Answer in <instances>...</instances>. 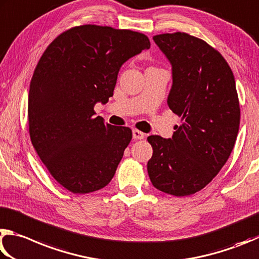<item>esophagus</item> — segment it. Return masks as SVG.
<instances>
[{
    "instance_id": "1",
    "label": "esophagus",
    "mask_w": 259,
    "mask_h": 259,
    "mask_svg": "<svg viewBox=\"0 0 259 259\" xmlns=\"http://www.w3.org/2000/svg\"><path fill=\"white\" fill-rule=\"evenodd\" d=\"M133 138L135 140H142V139L146 138V134L141 132V131H139V130H133Z\"/></svg>"
}]
</instances>
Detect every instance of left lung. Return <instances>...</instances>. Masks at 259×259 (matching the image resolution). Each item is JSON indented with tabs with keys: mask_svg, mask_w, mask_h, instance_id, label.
<instances>
[{
	"mask_svg": "<svg viewBox=\"0 0 259 259\" xmlns=\"http://www.w3.org/2000/svg\"><path fill=\"white\" fill-rule=\"evenodd\" d=\"M171 65L167 103L181 117L171 139L148 137L153 187L175 197L206 187L229 159L238 137L240 106L233 72L223 56L187 33L153 36Z\"/></svg>",
	"mask_w": 259,
	"mask_h": 259,
	"instance_id": "left-lung-1",
	"label": "left lung"
}]
</instances>
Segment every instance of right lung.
I'll use <instances>...</instances> for the list:
<instances>
[{
	"mask_svg": "<svg viewBox=\"0 0 259 259\" xmlns=\"http://www.w3.org/2000/svg\"><path fill=\"white\" fill-rule=\"evenodd\" d=\"M149 48L138 31L81 25L61 33L40 57L29 86V135L68 191H98L115 175L132 130L95 117L94 106L112 97L122 63Z\"/></svg>",
	"mask_w": 259,
	"mask_h": 259,
	"instance_id": "right-lung-1",
	"label": "right lung"
}]
</instances>
